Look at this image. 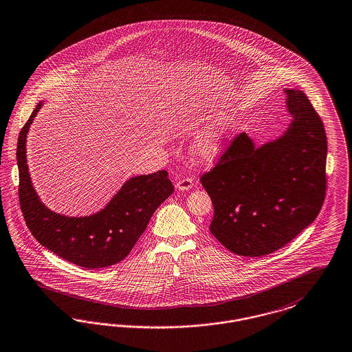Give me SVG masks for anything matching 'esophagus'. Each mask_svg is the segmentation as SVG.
<instances>
[{
	"instance_id": "esophagus-1",
	"label": "esophagus",
	"mask_w": 352,
	"mask_h": 352,
	"mask_svg": "<svg viewBox=\"0 0 352 352\" xmlns=\"http://www.w3.org/2000/svg\"><path fill=\"white\" fill-rule=\"evenodd\" d=\"M194 186V179L190 178V177H186V178H181L178 179V182L175 184V187L181 191H186V190H190L191 187Z\"/></svg>"
}]
</instances>
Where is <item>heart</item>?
I'll list each match as a JSON object with an SVG mask.
<instances>
[{
  "mask_svg": "<svg viewBox=\"0 0 352 352\" xmlns=\"http://www.w3.org/2000/svg\"><path fill=\"white\" fill-rule=\"evenodd\" d=\"M224 126L221 124L213 126L210 131L204 132L195 144V153L203 161H212L221 151V139H223Z\"/></svg>",
  "mask_w": 352,
  "mask_h": 352,
  "instance_id": "heart-1",
  "label": "heart"
}]
</instances>
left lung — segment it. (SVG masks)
Here are the masks:
<instances>
[{"mask_svg":"<svg viewBox=\"0 0 352 352\" xmlns=\"http://www.w3.org/2000/svg\"><path fill=\"white\" fill-rule=\"evenodd\" d=\"M294 120L285 135L255 148L239 132L200 175L211 197L213 237L232 253L279 250L314 221L326 197L324 123L301 90H285Z\"/></svg>","mask_w":352,"mask_h":352,"instance_id":"obj_1","label":"left lung"}]
</instances>
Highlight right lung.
I'll return each mask as SVG.
<instances>
[{
	"label": "right lung",
	"mask_w": 352,
	"mask_h": 352,
	"mask_svg": "<svg viewBox=\"0 0 352 352\" xmlns=\"http://www.w3.org/2000/svg\"><path fill=\"white\" fill-rule=\"evenodd\" d=\"M42 103L21 129L16 144L18 197L26 226L38 242L73 265L103 268L123 261L174 186L166 170L131 178L109 206L89 217H67L47 210L36 195L26 165V136Z\"/></svg>",
	"instance_id": "1"
}]
</instances>
